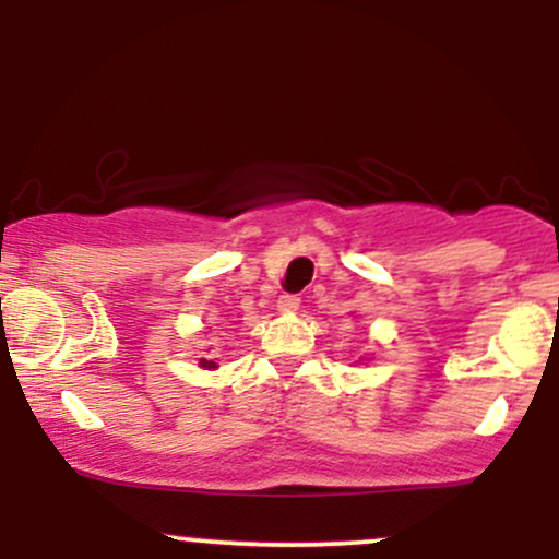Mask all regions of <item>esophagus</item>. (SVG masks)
Instances as JSON below:
<instances>
[{"label": "esophagus", "mask_w": 559, "mask_h": 559, "mask_svg": "<svg viewBox=\"0 0 559 559\" xmlns=\"http://www.w3.org/2000/svg\"><path fill=\"white\" fill-rule=\"evenodd\" d=\"M299 305H301V299L297 297V294H281L278 301H275V310L288 316V312H297Z\"/></svg>", "instance_id": "34e87169"}]
</instances>
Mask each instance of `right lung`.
<instances>
[{
    "instance_id": "1",
    "label": "right lung",
    "mask_w": 559,
    "mask_h": 559,
    "mask_svg": "<svg viewBox=\"0 0 559 559\" xmlns=\"http://www.w3.org/2000/svg\"><path fill=\"white\" fill-rule=\"evenodd\" d=\"M199 368H204V370H215V368H217V362L213 360V357H199Z\"/></svg>"
}]
</instances>
